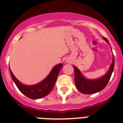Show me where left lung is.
<instances>
[{"label":"left lung","instance_id":"8db88e82","mask_svg":"<svg viewBox=\"0 0 123 123\" xmlns=\"http://www.w3.org/2000/svg\"><path fill=\"white\" fill-rule=\"evenodd\" d=\"M103 39L110 44L107 38L103 37ZM73 68L75 70V86L77 88V89L82 94H86L96 93L98 92L102 91L106 87L111 79L114 68V56L113 55L112 61L111 66L109 68V71H107L105 75H103V77H100L99 79H93V80L86 79L78 68L75 66H73Z\"/></svg>","mask_w":123,"mask_h":123}]
</instances>
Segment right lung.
I'll return each instance as SVG.
<instances>
[{
	"instance_id": "add662e5",
	"label": "right lung",
	"mask_w": 123,
	"mask_h": 123,
	"mask_svg": "<svg viewBox=\"0 0 123 123\" xmlns=\"http://www.w3.org/2000/svg\"><path fill=\"white\" fill-rule=\"evenodd\" d=\"M62 64H59L55 66L48 75L41 82L35 85H25L18 80L14 75L12 74V71L9 69L11 76L16 87L27 97L31 99H40L46 96L50 93L55 84L56 80L58 77L60 70L62 67Z\"/></svg>"
}]
</instances>
